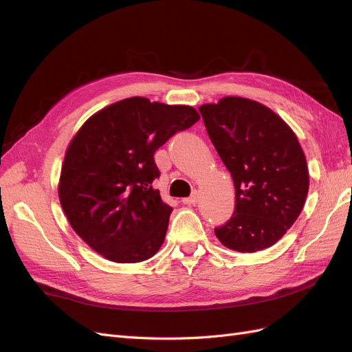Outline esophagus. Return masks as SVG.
<instances>
[{"mask_svg": "<svg viewBox=\"0 0 352 352\" xmlns=\"http://www.w3.org/2000/svg\"><path fill=\"white\" fill-rule=\"evenodd\" d=\"M182 202H184V204H186V206H195L197 202H198V194H197V192H194V194L190 195V197L184 198V199H182Z\"/></svg>", "mask_w": 352, "mask_h": 352, "instance_id": "esophagus-1", "label": "esophagus"}]
</instances>
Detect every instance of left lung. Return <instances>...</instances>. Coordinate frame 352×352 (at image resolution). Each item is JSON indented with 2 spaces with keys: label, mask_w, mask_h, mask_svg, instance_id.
<instances>
[{
  "label": "left lung",
  "mask_w": 352,
  "mask_h": 352,
  "mask_svg": "<svg viewBox=\"0 0 352 352\" xmlns=\"http://www.w3.org/2000/svg\"><path fill=\"white\" fill-rule=\"evenodd\" d=\"M207 133L233 179L235 211L216 236L229 250L272 247L302 211L308 167L295 133L265 105L239 97L201 105Z\"/></svg>",
  "instance_id": "obj_1"
}]
</instances>
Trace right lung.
<instances>
[{
    "mask_svg": "<svg viewBox=\"0 0 352 352\" xmlns=\"http://www.w3.org/2000/svg\"><path fill=\"white\" fill-rule=\"evenodd\" d=\"M189 105L126 98L87 120L70 142L58 197L73 230L110 261L140 263L162 247L172 207L160 198L154 154L189 129Z\"/></svg>",
    "mask_w": 352,
    "mask_h": 352,
    "instance_id": "right-lung-1",
    "label": "right lung"
}]
</instances>
